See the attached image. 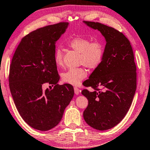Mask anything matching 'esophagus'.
Returning <instances> with one entry per match:
<instances>
[{
  "mask_svg": "<svg viewBox=\"0 0 150 150\" xmlns=\"http://www.w3.org/2000/svg\"><path fill=\"white\" fill-rule=\"evenodd\" d=\"M74 91H75V95H79V93H80V90L78 89L77 87H74Z\"/></svg>",
  "mask_w": 150,
  "mask_h": 150,
  "instance_id": "34e87169",
  "label": "esophagus"
}]
</instances>
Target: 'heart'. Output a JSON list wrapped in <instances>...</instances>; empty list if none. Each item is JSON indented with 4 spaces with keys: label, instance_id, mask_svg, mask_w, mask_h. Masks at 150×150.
Segmentation results:
<instances>
[{
    "label": "heart",
    "instance_id": "obj_1",
    "mask_svg": "<svg viewBox=\"0 0 150 150\" xmlns=\"http://www.w3.org/2000/svg\"><path fill=\"white\" fill-rule=\"evenodd\" d=\"M68 47L80 53L79 64L84 65L90 69H94L100 65L104 55V45L99 41H94L89 38L77 36L67 42ZM54 61L58 67L63 65V52L57 49L54 53ZM87 71L83 67L71 68L62 74L63 82L71 85H79L87 76Z\"/></svg>",
    "mask_w": 150,
    "mask_h": 150
}]
</instances>
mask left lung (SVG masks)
Wrapping results in <instances>:
<instances>
[{"mask_svg":"<svg viewBox=\"0 0 150 150\" xmlns=\"http://www.w3.org/2000/svg\"><path fill=\"white\" fill-rule=\"evenodd\" d=\"M83 23L99 30L106 42L103 60L83 84L95 90L81 92L89 101L83 112L85 121L94 129L104 131L117 125L132 105L136 90V65L130 42L122 33L99 23Z\"/></svg>","mask_w":150,"mask_h":150,"instance_id":"obj_1","label":"left lung"}]
</instances>
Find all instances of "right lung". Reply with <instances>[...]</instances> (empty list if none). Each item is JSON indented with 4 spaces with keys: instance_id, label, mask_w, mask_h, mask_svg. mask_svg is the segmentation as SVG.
Returning <instances> with one entry per match:
<instances>
[{
    "instance_id": "obj_1",
    "label": "right lung",
    "mask_w": 150,
    "mask_h": 150,
    "mask_svg": "<svg viewBox=\"0 0 150 150\" xmlns=\"http://www.w3.org/2000/svg\"><path fill=\"white\" fill-rule=\"evenodd\" d=\"M67 23L38 28L23 38L12 59L9 87L23 120L34 129L48 131L57 125L74 96L72 85L57 84L59 76L54 61L56 41ZM45 82L54 85L42 89Z\"/></svg>"
}]
</instances>
